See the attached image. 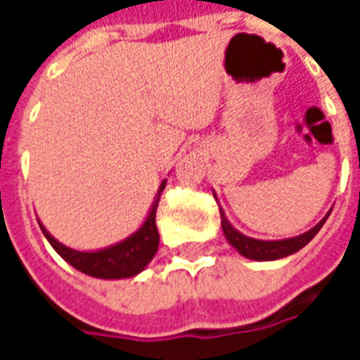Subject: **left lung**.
<instances>
[{
  "instance_id": "1",
  "label": "left lung",
  "mask_w": 360,
  "mask_h": 360,
  "mask_svg": "<svg viewBox=\"0 0 360 360\" xmlns=\"http://www.w3.org/2000/svg\"><path fill=\"white\" fill-rule=\"evenodd\" d=\"M216 196V195H214ZM219 216H221V229L226 233V239L229 241L231 247L241 252L245 258L250 260H278V258H285L293 255L297 250H301L304 245L312 241V237L322 229L324 221L328 219L330 214H326L324 218L318 221L316 226L309 229L307 233L299 235V237H291V239H281V241H260V239H252L247 235L239 233L229 221H227L226 214L219 208Z\"/></svg>"
}]
</instances>
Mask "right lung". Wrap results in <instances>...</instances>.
<instances>
[{
	"label": "right lung",
	"mask_w": 360,
	"mask_h": 360,
	"mask_svg": "<svg viewBox=\"0 0 360 360\" xmlns=\"http://www.w3.org/2000/svg\"><path fill=\"white\" fill-rule=\"evenodd\" d=\"M164 187L165 181L160 185L156 200L152 204L148 218L142 224L141 229L136 233L131 235V237H127L125 241L117 243L113 247H108V249L94 250V252H81V250L69 249L65 245L56 241L44 229L40 221L38 224L42 227V233L46 235V239L50 241L51 247L58 250L59 257L67 260L69 264L77 268L79 271H82V274L100 279L133 278L139 271L146 268V264L156 255L158 245H160V233H158L156 227V210L158 202H160V195H162Z\"/></svg>",
	"instance_id": "1"
}]
</instances>
